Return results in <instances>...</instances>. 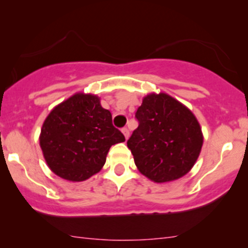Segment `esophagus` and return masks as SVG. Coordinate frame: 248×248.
I'll use <instances>...</instances> for the list:
<instances>
[{"instance_id": "obj_1", "label": "esophagus", "mask_w": 248, "mask_h": 248, "mask_svg": "<svg viewBox=\"0 0 248 248\" xmlns=\"http://www.w3.org/2000/svg\"><path fill=\"white\" fill-rule=\"evenodd\" d=\"M121 132L124 133V138H126V140H128V138H129V130H128V128H122Z\"/></svg>"}]
</instances>
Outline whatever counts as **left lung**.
<instances>
[{"instance_id":"8db88e82","label":"left lung","mask_w":248,"mask_h":248,"mask_svg":"<svg viewBox=\"0 0 248 248\" xmlns=\"http://www.w3.org/2000/svg\"><path fill=\"white\" fill-rule=\"evenodd\" d=\"M135 118L139 127L127 146L142 175L164 183L191 170L201 154L203 134L189 108L166 93H152L144 96Z\"/></svg>"}]
</instances>
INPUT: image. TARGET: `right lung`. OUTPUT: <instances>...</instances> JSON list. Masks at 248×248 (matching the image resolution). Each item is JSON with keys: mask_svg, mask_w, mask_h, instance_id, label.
Segmentation results:
<instances>
[{"mask_svg": "<svg viewBox=\"0 0 248 248\" xmlns=\"http://www.w3.org/2000/svg\"><path fill=\"white\" fill-rule=\"evenodd\" d=\"M124 136L112 114L93 94L77 93L56 106L43 124L39 144L49 168L59 177L81 182L95 175L113 144Z\"/></svg>", "mask_w": 248, "mask_h": 248, "instance_id": "1", "label": "right lung"}]
</instances>
